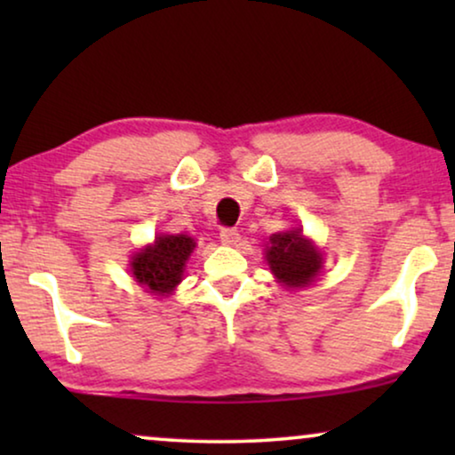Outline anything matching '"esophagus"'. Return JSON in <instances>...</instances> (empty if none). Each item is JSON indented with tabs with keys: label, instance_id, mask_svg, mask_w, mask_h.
<instances>
[{
	"label": "esophagus",
	"instance_id": "34e87169",
	"mask_svg": "<svg viewBox=\"0 0 455 455\" xmlns=\"http://www.w3.org/2000/svg\"><path fill=\"white\" fill-rule=\"evenodd\" d=\"M220 238L226 246H234V244H238V242H240V234H238V229H235V228H221Z\"/></svg>",
	"mask_w": 455,
	"mask_h": 455
}]
</instances>
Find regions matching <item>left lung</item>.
Wrapping results in <instances>:
<instances>
[{
  "mask_svg": "<svg viewBox=\"0 0 455 455\" xmlns=\"http://www.w3.org/2000/svg\"><path fill=\"white\" fill-rule=\"evenodd\" d=\"M267 248V263L275 277L288 288H304L321 269V252L302 238L300 229L273 234Z\"/></svg>",
  "mask_w": 455,
  "mask_h": 455,
  "instance_id": "8db88e82",
  "label": "left lung"
}]
</instances>
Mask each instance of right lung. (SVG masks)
Here are the masks:
<instances>
[{
	"instance_id": "obj_1",
	"label": "right lung",
	"mask_w": 455,
	"mask_h": 455,
	"mask_svg": "<svg viewBox=\"0 0 455 455\" xmlns=\"http://www.w3.org/2000/svg\"><path fill=\"white\" fill-rule=\"evenodd\" d=\"M195 240L188 235H159L153 246L132 259V273L136 282L147 285L153 294H170L182 279L186 259L190 257Z\"/></svg>"
}]
</instances>
